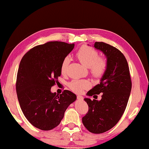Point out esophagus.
I'll list each match as a JSON object with an SVG mask.
<instances>
[{
  "label": "esophagus",
  "instance_id": "1",
  "mask_svg": "<svg viewBox=\"0 0 149 149\" xmlns=\"http://www.w3.org/2000/svg\"><path fill=\"white\" fill-rule=\"evenodd\" d=\"M77 99L78 100H83V96H79V95H77Z\"/></svg>",
  "mask_w": 149,
  "mask_h": 149
}]
</instances>
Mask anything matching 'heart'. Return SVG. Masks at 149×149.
Wrapping results in <instances>:
<instances>
[{
	"instance_id": "1",
	"label": "heart",
	"mask_w": 149,
	"mask_h": 149,
	"mask_svg": "<svg viewBox=\"0 0 149 149\" xmlns=\"http://www.w3.org/2000/svg\"><path fill=\"white\" fill-rule=\"evenodd\" d=\"M77 58L86 67H89L90 73L93 77L99 78L105 74L107 68V60L103 57H99L95 49L86 45L82 46L76 52ZM68 56L63 59L61 65V72L66 74L69 64ZM91 86L87 80H73L69 83L68 86L74 92L81 93L83 90Z\"/></svg>"
}]
</instances>
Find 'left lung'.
Here are the masks:
<instances>
[{
  "mask_svg": "<svg viewBox=\"0 0 149 149\" xmlns=\"http://www.w3.org/2000/svg\"><path fill=\"white\" fill-rule=\"evenodd\" d=\"M94 47L106 56L107 68L100 84L87 93L97 97L102 93V99L98 101L85 98L88 111L82 122L90 132L100 134L113 128L121 118L127 105L132 82L127 60L118 49L104 42H95Z\"/></svg>",
  "mask_w": 149,
  "mask_h": 149,
  "instance_id": "obj_1",
  "label": "left lung"
}]
</instances>
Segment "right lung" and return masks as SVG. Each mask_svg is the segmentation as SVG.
Masks as SVG:
<instances>
[{
    "label": "right lung",
    "mask_w": 149,
    "mask_h": 149,
    "mask_svg": "<svg viewBox=\"0 0 149 149\" xmlns=\"http://www.w3.org/2000/svg\"><path fill=\"white\" fill-rule=\"evenodd\" d=\"M74 47V43L49 42L33 47L21 59L16 82L18 100L28 121L41 130L57 127L77 99L69 90L59 95L50 91L61 74L62 61Z\"/></svg>",
    "instance_id": "obj_1"
}]
</instances>
